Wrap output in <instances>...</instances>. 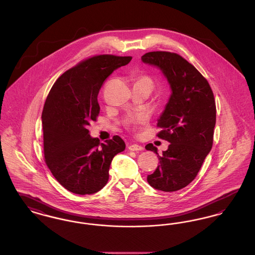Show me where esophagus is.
Returning <instances> with one entry per match:
<instances>
[{
	"label": "esophagus",
	"instance_id": "esophagus-1",
	"mask_svg": "<svg viewBox=\"0 0 255 255\" xmlns=\"http://www.w3.org/2000/svg\"><path fill=\"white\" fill-rule=\"evenodd\" d=\"M128 149L131 151H141V150H143V147L137 145V144H131V145L128 146Z\"/></svg>",
	"mask_w": 255,
	"mask_h": 255
}]
</instances>
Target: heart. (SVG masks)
I'll list each match as a JSON object with an SVG mask.
<instances>
[{"instance_id": "1", "label": "heart", "mask_w": 255, "mask_h": 255, "mask_svg": "<svg viewBox=\"0 0 255 255\" xmlns=\"http://www.w3.org/2000/svg\"><path fill=\"white\" fill-rule=\"evenodd\" d=\"M136 83H142V84L152 86V80H151V78H149L147 76H143V77H140ZM146 121H147V117H146L145 114H138V115H135L134 117L130 118L127 121V124L129 126H135V125L144 123Z\"/></svg>"}]
</instances>
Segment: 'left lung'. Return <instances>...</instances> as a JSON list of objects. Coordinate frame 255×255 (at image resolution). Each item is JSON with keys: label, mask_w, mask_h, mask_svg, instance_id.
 <instances>
[{"label": "left lung", "mask_w": 255, "mask_h": 255, "mask_svg": "<svg viewBox=\"0 0 255 255\" xmlns=\"http://www.w3.org/2000/svg\"><path fill=\"white\" fill-rule=\"evenodd\" d=\"M141 61L158 68L171 89L158 120L161 129L158 136L170 144L161 156L152 143L145 146L159 159L158 168L148 175L147 182L158 190L177 191L194 180L212 148L216 123L214 96L206 78L177 53L152 51L141 56Z\"/></svg>", "instance_id": "1"}]
</instances>
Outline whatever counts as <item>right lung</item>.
<instances>
[{
    "mask_svg": "<svg viewBox=\"0 0 255 255\" xmlns=\"http://www.w3.org/2000/svg\"><path fill=\"white\" fill-rule=\"evenodd\" d=\"M131 56L98 55L65 72L51 87L42 113L46 163L62 186L74 194H94L109 180L113 158L124 151L119 135L101 143L87 129L100 107L99 90Z\"/></svg>",
    "mask_w": 255,
    "mask_h": 255,
    "instance_id": "add662e5",
    "label": "right lung"
}]
</instances>
